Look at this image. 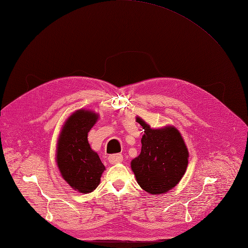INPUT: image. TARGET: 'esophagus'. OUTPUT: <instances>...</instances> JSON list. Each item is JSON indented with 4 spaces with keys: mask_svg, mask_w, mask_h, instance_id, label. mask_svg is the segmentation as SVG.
Returning <instances> with one entry per match:
<instances>
[{
    "mask_svg": "<svg viewBox=\"0 0 248 248\" xmlns=\"http://www.w3.org/2000/svg\"><path fill=\"white\" fill-rule=\"evenodd\" d=\"M123 160V156L122 154H112L108 156V161L111 164H115V163H119Z\"/></svg>",
    "mask_w": 248,
    "mask_h": 248,
    "instance_id": "esophagus-1",
    "label": "esophagus"
}]
</instances>
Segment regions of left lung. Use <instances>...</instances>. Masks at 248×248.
Returning a JSON list of instances; mask_svg holds the SVG:
<instances>
[{
  "mask_svg": "<svg viewBox=\"0 0 248 248\" xmlns=\"http://www.w3.org/2000/svg\"><path fill=\"white\" fill-rule=\"evenodd\" d=\"M145 130L140 154L131 161L139 185L152 194L168 192L182 179L188 163V151L175 127L152 129L137 118Z\"/></svg>",
  "mask_w": 248,
  "mask_h": 248,
  "instance_id": "8db88e82",
  "label": "left lung"
}]
</instances>
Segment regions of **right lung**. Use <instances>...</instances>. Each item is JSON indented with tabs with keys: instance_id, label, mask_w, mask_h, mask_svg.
Returning <instances> with one entry per match:
<instances>
[{
	"instance_id": "right-lung-1",
	"label": "right lung",
	"mask_w": 248,
	"mask_h": 248,
	"mask_svg": "<svg viewBox=\"0 0 248 248\" xmlns=\"http://www.w3.org/2000/svg\"><path fill=\"white\" fill-rule=\"evenodd\" d=\"M98 115L79 109L72 114L60 134L57 148V163L62 177L73 189L81 193L93 191L100 183L106 170L98 154L88 141V132L96 123Z\"/></svg>"
}]
</instances>
